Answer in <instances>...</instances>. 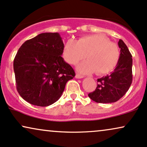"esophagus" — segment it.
Masks as SVG:
<instances>
[{
  "mask_svg": "<svg viewBox=\"0 0 147 147\" xmlns=\"http://www.w3.org/2000/svg\"><path fill=\"white\" fill-rule=\"evenodd\" d=\"M76 78H78V79L82 78H84V76L80 75V74H77L76 75Z\"/></svg>",
  "mask_w": 147,
  "mask_h": 147,
  "instance_id": "34e87169",
  "label": "esophagus"
}]
</instances>
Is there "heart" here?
Instances as JSON below:
<instances>
[{"instance_id": "obj_1", "label": "heart", "mask_w": 147, "mask_h": 147, "mask_svg": "<svg viewBox=\"0 0 147 147\" xmlns=\"http://www.w3.org/2000/svg\"><path fill=\"white\" fill-rule=\"evenodd\" d=\"M88 60L78 66L84 74H105L112 71L120 59V51L116 43L102 35H86L77 41L68 40L64 47V55L69 63L75 65L86 57Z\"/></svg>"}]
</instances>
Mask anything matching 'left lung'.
<instances>
[{
  "label": "left lung",
  "instance_id": "1",
  "mask_svg": "<svg viewBox=\"0 0 147 147\" xmlns=\"http://www.w3.org/2000/svg\"><path fill=\"white\" fill-rule=\"evenodd\" d=\"M121 54L119 63L110 75L97 79L96 89L88 97L97 103L116 102L127 93L132 82V56L121 39L118 42Z\"/></svg>",
  "mask_w": 147,
  "mask_h": 147
}]
</instances>
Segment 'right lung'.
Returning a JSON list of instances; mask_svg holds the SVG:
<instances>
[{"label":"right lung","mask_w":147,"mask_h":147,"mask_svg":"<svg viewBox=\"0 0 147 147\" xmlns=\"http://www.w3.org/2000/svg\"><path fill=\"white\" fill-rule=\"evenodd\" d=\"M58 32H44L25 41L13 61L16 88L30 104L48 106L62 95L67 81L76 74L65 62Z\"/></svg>","instance_id":"1"}]
</instances>
